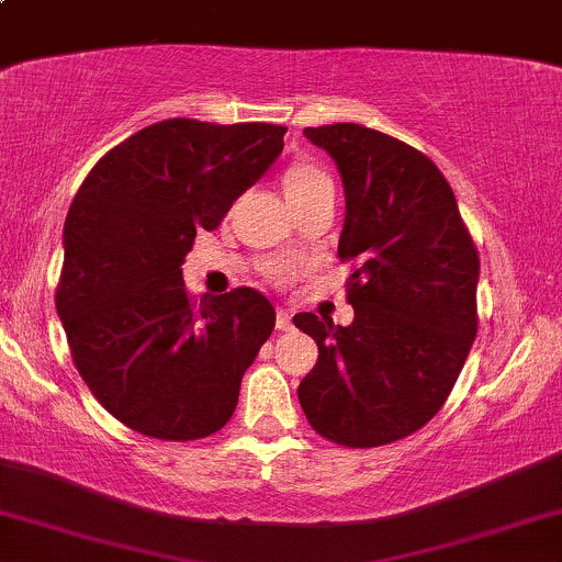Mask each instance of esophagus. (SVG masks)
I'll list each match as a JSON object with an SVG mask.
<instances>
[{
  "label": "esophagus",
  "instance_id": "esophagus-1",
  "mask_svg": "<svg viewBox=\"0 0 562 562\" xmlns=\"http://www.w3.org/2000/svg\"><path fill=\"white\" fill-rule=\"evenodd\" d=\"M293 327V314L288 308H277V330H290Z\"/></svg>",
  "mask_w": 562,
  "mask_h": 562
}]
</instances>
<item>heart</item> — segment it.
<instances>
[{
    "label": "heart",
    "mask_w": 562,
    "mask_h": 562,
    "mask_svg": "<svg viewBox=\"0 0 562 562\" xmlns=\"http://www.w3.org/2000/svg\"><path fill=\"white\" fill-rule=\"evenodd\" d=\"M317 179H325V173L317 166L312 164H295L290 166L285 173V190H293V187H303V184H312Z\"/></svg>",
    "instance_id": "b5f03b06"
}]
</instances>
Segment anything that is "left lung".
<instances>
[{
	"instance_id": "8db88e82",
	"label": "left lung",
	"mask_w": 562,
	"mask_h": 562,
	"mask_svg": "<svg viewBox=\"0 0 562 562\" xmlns=\"http://www.w3.org/2000/svg\"><path fill=\"white\" fill-rule=\"evenodd\" d=\"M346 190L338 256L353 322L295 314L317 340L301 380L306 420L351 449L393 443L441 409L479 333V250L457 198L428 156L359 124L303 128Z\"/></svg>"
}]
</instances>
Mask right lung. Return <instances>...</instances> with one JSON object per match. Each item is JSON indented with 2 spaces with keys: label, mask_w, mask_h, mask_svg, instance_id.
I'll use <instances>...</instances> for the list:
<instances>
[{
  "label": "right lung",
  "mask_w": 562,
  "mask_h": 562,
  "mask_svg": "<svg viewBox=\"0 0 562 562\" xmlns=\"http://www.w3.org/2000/svg\"><path fill=\"white\" fill-rule=\"evenodd\" d=\"M285 132L160 121L108 150L76 192L57 317L87 389L126 428L195 441L229 423L274 306L254 288L195 301L182 263L274 164Z\"/></svg>",
  "instance_id": "obj_1"
}]
</instances>
